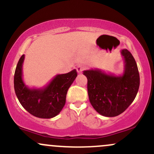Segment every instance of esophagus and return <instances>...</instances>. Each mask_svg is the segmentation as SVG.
Segmentation results:
<instances>
[{
    "instance_id": "esophagus-1",
    "label": "esophagus",
    "mask_w": 154,
    "mask_h": 154,
    "mask_svg": "<svg viewBox=\"0 0 154 154\" xmlns=\"http://www.w3.org/2000/svg\"><path fill=\"white\" fill-rule=\"evenodd\" d=\"M84 69H85V66L83 65V64H79L76 67V70L78 73H82V71H83Z\"/></svg>"
}]
</instances>
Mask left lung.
Here are the masks:
<instances>
[{"label":"left lung","mask_w":154,"mask_h":154,"mask_svg":"<svg viewBox=\"0 0 154 154\" xmlns=\"http://www.w3.org/2000/svg\"><path fill=\"white\" fill-rule=\"evenodd\" d=\"M124 59L122 75L106 73L99 69L84 70L89 99L93 108L105 117L120 115L134 101L140 87L136 61L127 49L120 51Z\"/></svg>","instance_id":"8db88e82"}]
</instances>
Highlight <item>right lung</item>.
<instances>
[{"instance_id": "1", "label": "right lung", "mask_w": 154, "mask_h": 154, "mask_svg": "<svg viewBox=\"0 0 154 154\" xmlns=\"http://www.w3.org/2000/svg\"><path fill=\"white\" fill-rule=\"evenodd\" d=\"M25 55L18 61L14 76L15 94L23 107L31 115L39 118H52L59 115L66 101L67 90L77 76L75 69L58 74L41 88H29L23 80Z\"/></svg>"}]
</instances>
